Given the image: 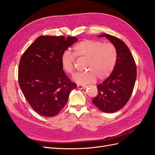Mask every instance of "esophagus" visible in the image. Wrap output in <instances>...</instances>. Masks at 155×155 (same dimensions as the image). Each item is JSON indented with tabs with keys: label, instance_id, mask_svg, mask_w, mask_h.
<instances>
[{
	"label": "esophagus",
	"instance_id": "34e87169",
	"mask_svg": "<svg viewBox=\"0 0 155 155\" xmlns=\"http://www.w3.org/2000/svg\"><path fill=\"white\" fill-rule=\"evenodd\" d=\"M87 86H83V85H77V87L78 88V89H85V88Z\"/></svg>",
	"mask_w": 155,
	"mask_h": 155
}]
</instances>
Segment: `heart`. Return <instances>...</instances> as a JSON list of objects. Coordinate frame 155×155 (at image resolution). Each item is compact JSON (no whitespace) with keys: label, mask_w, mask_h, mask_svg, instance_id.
Here are the masks:
<instances>
[{"label":"heart","mask_w":155,"mask_h":155,"mask_svg":"<svg viewBox=\"0 0 155 155\" xmlns=\"http://www.w3.org/2000/svg\"><path fill=\"white\" fill-rule=\"evenodd\" d=\"M73 54L66 51L61 57V68L68 74H73L75 58L86 60L85 69L87 71L75 75L73 81L79 84H86L95 81L108 77L116 66L117 52L113 44L97 40L84 39L74 45Z\"/></svg>","instance_id":"obj_1"}]
</instances>
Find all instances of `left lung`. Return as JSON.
I'll return each instance as SVG.
<instances>
[{"label": "left lung", "mask_w": 155, "mask_h": 155, "mask_svg": "<svg viewBox=\"0 0 155 155\" xmlns=\"http://www.w3.org/2000/svg\"><path fill=\"white\" fill-rule=\"evenodd\" d=\"M98 37H105L116 47L117 62L111 74L97 86L98 94L92 103L101 111L116 112L129 101L136 79V65L131 52L120 39L104 34Z\"/></svg>", "instance_id": "8db88e82"}]
</instances>
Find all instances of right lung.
<instances>
[{
  "label": "right lung",
  "instance_id": "1",
  "mask_svg": "<svg viewBox=\"0 0 155 155\" xmlns=\"http://www.w3.org/2000/svg\"><path fill=\"white\" fill-rule=\"evenodd\" d=\"M77 41L75 37L41 36L21 56L19 84L30 107L41 116L58 114L77 87L61 68V57Z\"/></svg>",
  "mask_w": 155,
  "mask_h": 155
}]
</instances>
